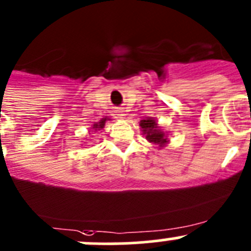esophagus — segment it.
I'll list each match as a JSON object with an SVG mask.
<instances>
[{
    "instance_id": "34e87169",
    "label": "esophagus",
    "mask_w": 251,
    "mask_h": 251,
    "mask_svg": "<svg viewBox=\"0 0 251 251\" xmlns=\"http://www.w3.org/2000/svg\"><path fill=\"white\" fill-rule=\"evenodd\" d=\"M118 116H120V118H125V113L122 112V111H120V112H118Z\"/></svg>"
}]
</instances>
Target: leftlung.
Masks as SVG:
<instances>
[{
	"instance_id": "left-lung-1",
	"label": "left lung",
	"mask_w": 251,
	"mask_h": 251,
	"mask_svg": "<svg viewBox=\"0 0 251 251\" xmlns=\"http://www.w3.org/2000/svg\"><path fill=\"white\" fill-rule=\"evenodd\" d=\"M140 126L143 128L144 134H146V139H148L150 143L160 144V145H163L165 143H167L165 133L158 129L157 123H156L155 120H151V118L143 120L140 122Z\"/></svg>"
}]
</instances>
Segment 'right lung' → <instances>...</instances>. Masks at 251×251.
<instances>
[{
  "label": "right lung",
  "instance_id": "1",
  "mask_svg": "<svg viewBox=\"0 0 251 251\" xmlns=\"http://www.w3.org/2000/svg\"><path fill=\"white\" fill-rule=\"evenodd\" d=\"M106 121H107V120H106V118H102V120H101L100 122L95 123V125H94V126H93V128L95 129V130H96V129H101V128H103V126H105V122H106Z\"/></svg>",
  "mask_w": 251,
  "mask_h": 251
}]
</instances>
